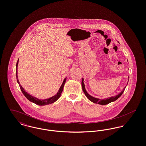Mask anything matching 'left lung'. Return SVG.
<instances>
[{
    "instance_id": "1",
    "label": "left lung",
    "mask_w": 146,
    "mask_h": 146,
    "mask_svg": "<svg viewBox=\"0 0 146 146\" xmlns=\"http://www.w3.org/2000/svg\"><path fill=\"white\" fill-rule=\"evenodd\" d=\"M129 78V76L128 77ZM128 84V82L126 84V86ZM82 89H83V92L85 95V96H86V97L91 101L93 103H95V104H101V105H106V104H108L110 103H111V102H113V101H115V100H117L118 98H119V97H120L121 96V95L123 94V93L124 92V91L125 90V88L123 89V90L121 91L119 94H118V95H115V96H112V97H108V98H105V99H100V98H95V97H93L92 96H91L90 95H89L87 91L85 89V84L84 83V79H82Z\"/></svg>"
}]
</instances>
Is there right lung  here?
Returning a JSON list of instances; mask_svg holds the SVG:
<instances>
[{
  "instance_id": "obj_1",
  "label": "right lung",
  "mask_w": 146,
  "mask_h": 146,
  "mask_svg": "<svg viewBox=\"0 0 146 146\" xmlns=\"http://www.w3.org/2000/svg\"><path fill=\"white\" fill-rule=\"evenodd\" d=\"M19 58L17 60V62L16 63V79H17V82L18 84H19L20 88L21 89V90L23 94L25 95V96L26 97L28 100L33 103H34L35 104L39 105V106H45V105H47V104H50L55 102L61 96V93L62 92L63 89V87L64 85V84L66 83V79L67 78H65L63 80L62 84L60 87V88L59 89V90L58 91L57 93L55 95L52 96V97H50L49 98H46V99H44V100H40L39 99L36 97L33 96L32 95H31L30 94H29L28 92H27L25 90L22 88V86H21V84L19 82V79H18V76H17V66H18V63H19Z\"/></svg>"
}]
</instances>
